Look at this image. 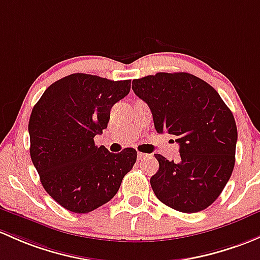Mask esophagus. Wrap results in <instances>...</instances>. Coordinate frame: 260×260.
<instances>
[{
	"instance_id": "1",
	"label": "esophagus",
	"mask_w": 260,
	"mask_h": 260,
	"mask_svg": "<svg viewBox=\"0 0 260 260\" xmlns=\"http://www.w3.org/2000/svg\"><path fill=\"white\" fill-rule=\"evenodd\" d=\"M137 157H138V159H143V158H146V157H147V154H146V153H141V152H138Z\"/></svg>"
}]
</instances>
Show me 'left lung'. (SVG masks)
I'll list each match as a JSON object with an SVG mask.
<instances>
[{
    "mask_svg": "<svg viewBox=\"0 0 260 260\" xmlns=\"http://www.w3.org/2000/svg\"><path fill=\"white\" fill-rule=\"evenodd\" d=\"M132 89L148 105L155 131L179 144L178 162L154 154L159 163L151 178L155 197L178 212L206 209L222 193L236 163L233 113L210 84L190 73H155L133 80Z\"/></svg>",
    "mask_w": 260,
    "mask_h": 260,
    "instance_id": "left-lung-1",
    "label": "left lung"
}]
</instances>
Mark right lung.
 Returning a JSON list of instances; mask_svg holds the SVG:
<instances>
[{"label":"right lung","mask_w":260,"mask_h":260,"mask_svg":"<svg viewBox=\"0 0 260 260\" xmlns=\"http://www.w3.org/2000/svg\"><path fill=\"white\" fill-rule=\"evenodd\" d=\"M129 89V80L73 73L52 83L32 109V163L46 192L70 212L88 213L107 203L135 166L136 149L111 153L93 139Z\"/></svg>","instance_id":"1"}]
</instances>
